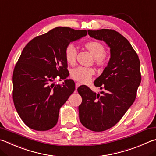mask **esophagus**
<instances>
[{"instance_id":"34e87169","label":"esophagus","mask_w":156,"mask_h":156,"mask_svg":"<svg viewBox=\"0 0 156 156\" xmlns=\"http://www.w3.org/2000/svg\"><path fill=\"white\" fill-rule=\"evenodd\" d=\"M81 85V84L80 83H76V89H77L78 88L80 87Z\"/></svg>"}]
</instances>
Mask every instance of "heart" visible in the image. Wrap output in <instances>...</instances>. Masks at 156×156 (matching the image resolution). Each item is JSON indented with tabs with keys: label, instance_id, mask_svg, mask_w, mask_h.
Returning <instances> with one entry per match:
<instances>
[{
	"label": "heart",
	"instance_id": "heart-1",
	"mask_svg": "<svg viewBox=\"0 0 156 156\" xmlns=\"http://www.w3.org/2000/svg\"><path fill=\"white\" fill-rule=\"evenodd\" d=\"M86 48L89 51L95 58V63L100 67L105 66L108 61V56L105 53V47L100 41H90L84 45ZM77 50L74 45L69 44L65 49V56L66 61L70 65H73L76 62ZM95 74V70L93 68L78 67L71 72V76L74 80L83 83L89 82L92 76Z\"/></svg>",
	"mask_w": 156,
	"mask_h": 156
}]
</instances>
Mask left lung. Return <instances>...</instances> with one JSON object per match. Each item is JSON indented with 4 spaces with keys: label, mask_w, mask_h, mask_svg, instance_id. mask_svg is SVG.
I'll list each match as a JSON object with an SVG mask.
<instances>
[{
    "label": "left lung",
    "mask_w": 156,
    "mask_h": 156,
    "mask_svg": "<svg viewBox=\"0 0 156 156\" xmlns=\"http://www.w3.org/2000/svg\"><path fill=\"white\" fill-rule=\"evenodd\" d=\"M90 37L104 41L110 49V58L94 85L106 92L96 94L85 85L78 88L83 98L78 106L83 125L102 132L117 124L136 97L141 82L140 60L126 38L111 29L88 30Z\"/></svg>",
    "instance_id": "8db88e82"
}]
</instances>
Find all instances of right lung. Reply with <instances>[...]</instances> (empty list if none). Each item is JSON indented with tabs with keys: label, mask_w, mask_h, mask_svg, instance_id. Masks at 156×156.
I'll use <instances>...</instances> for the list:
<instances>
[{
	"label": "right lung",
	"mask_w": 156,
	"mask_h": 156,
	"mask_svg": "<svg viewBox=\"0 0 156 156\" xmlns=\"http://www.w3.org/2000/svg\"><path fill=\"white\" fill-rule=\"evenodd\" d=\"M87 35L86 30L56 27L27 44L13 73V100L20 117L30 129L46 131L56 126L60 108L75 90L65 49ZM57 76L65 79L55 85Z\"/></svg>",
	"instance_id": "add662e5"
}]
</instances>
